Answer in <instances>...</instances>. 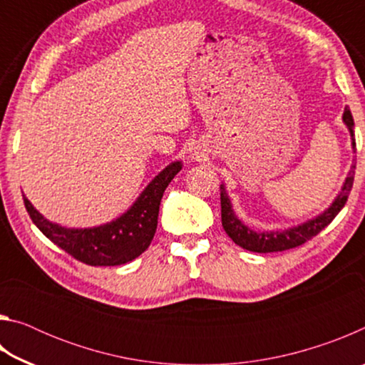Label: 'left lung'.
<instances>
[{
  "instance_id": "8db88e82",
  "label": "left lung",
  "mask_w": 365,
  "mask_h": 365,
  "mask_svg": "<svg viewBox=\"0 0 365 365\" xmlns=\"http://www.w3.org/2000/svg\"><path fill=\"white\" fill-rule=\"evenodd\" d=\"M343 122L344 125L348 127L349 135H351V145H353V151L356 153V140H354V119L353 114L348 108H344L343 113ZM354 169L356 165L353 163L351 165V170L348 177L341 187L338 196L333 200L329 209H325L322 214H319L317 217L304 222V224L296 225L288 228V230L282 232H255L248 225H245L242 220L237 217L232 201L228 197L225 187L220 185V207H222V225H224V230L227 232L228 237H230L235 243L242 246L243 250H248L252 252H275V251H285L296 248V246H301L306 243L307 240L316 237L324 228L330 224V222L336 217V214L341 211L343 206L348 201L349 191L353 188L354 182Z\"/></svg>"
}]
</instances>
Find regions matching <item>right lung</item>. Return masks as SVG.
Returning <instances> with one entry per match:
<instances>
[{"label":"right lung","mask_w":365,"mask_h":365,"mask_svg":"<svg viewBox=\"0 0 365 365\" xmlns=\"http://www.w3.org/2000/svg\"><path fill=\"white\" fill-rule=\"evenodd\" d=\"M180 170V160L169 164L141 191L127 212L100 227H61L43 217L32 206V202L22 195L24 205L40 232L77 261L88 265H120L133 261L151 245L156 233L159 205L164 190Z\"/></svg>","instance_id":"1"}]
</instances>
